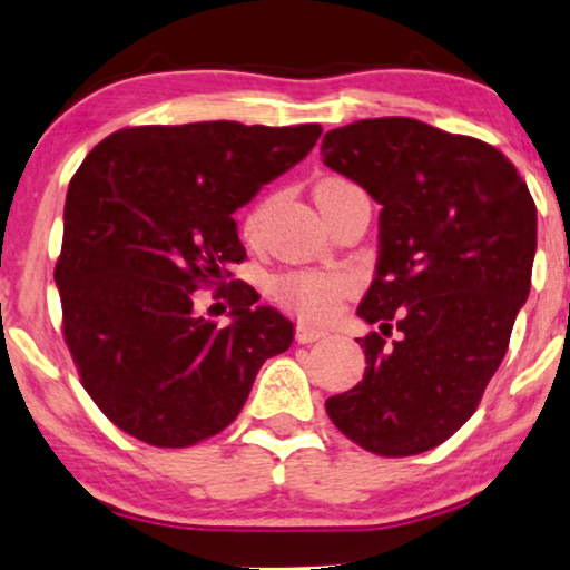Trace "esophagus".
I'll return each instance as SVG.
<instances>
[{
  "label": "esophagus",
  "mask_w": 570,
  "mask_h": 570,
  "mask_svg": "<svg viewBox=\"0 0 570 570\" xmlns=\"http://www.w3.org/2000/svg\"><path fill=\"white\" fill-rule=\"evenodd\" d=\"M326 337V330L322 326H311V324H298L295 326V340L301 342V345H311V342Z\"/></svg>",
  "instance_id": "34e87169"
}]
</instances>
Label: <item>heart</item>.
Segmentation results:
<instances>
[{"label":"heart","instance_id":"heart-1","mask_svg":"<svg viewBox=\"0 0 570 570\" xmlns=\"http://www.w3.org/2000/svg\"><path fill=\"white\" fill-rule=\"evenodd\" d=\"M322 184H347L340 178H326ZM259 223V209L248 217V230ZM353 293V279L340 272H287L277 277L275 295L285 308L301 318H326L332 316L342 298Z\"/></svg>","mask_w":570,"mask_h":570}]
</instances>
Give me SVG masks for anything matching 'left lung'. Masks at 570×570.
Wrapping results in <instances>:
<instances>
[{"label": "left lung", "mask_w": 570, "mask_h": 570, "mask_svg": "<svg viewBox=\"0 0 570 570\" xmlns=\"http://www.w3.org/2000/svg\"><path fill=\"white\" fill-rule=\"evenodd\" d=\"M322 155L381 205L376 277L357 306L381 332L357 340L363 381L326 415L371 454H423L474 415L509 350L532 287L534 199L493 145L404 116L326 131Z\"/></svg>", "instance_id": "1"}]
</instances>
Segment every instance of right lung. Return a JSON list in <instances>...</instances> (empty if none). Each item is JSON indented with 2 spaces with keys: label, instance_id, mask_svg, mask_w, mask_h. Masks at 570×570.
<instances>
[{
  "label": "right lung",
  "instance_id": "1",
  "mask_svg": "<svg viewBox=\"0 0 570 570\" xmlns=\"http://www.w3.org/2000/svg\"><path fill=\"white\" fill-rule=\"evenodd\" d=\"M318 137V124H153L114 131L77 168L53 269L61 332L85 392L124 433L160 449L220 433L262 363L291 347L293 324L233 279L246 259L233 213ZM205 286L232 287L230 325L196 311Z\"/></svg>",
  "mask_w": 570,
  "mask_h": 570
}]
</instances>
